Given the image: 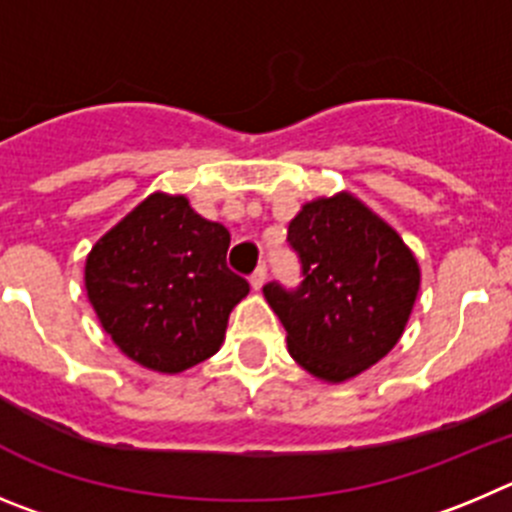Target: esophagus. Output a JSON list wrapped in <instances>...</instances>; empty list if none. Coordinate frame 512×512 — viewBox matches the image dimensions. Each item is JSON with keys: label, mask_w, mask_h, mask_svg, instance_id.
Here are the masks:
<instances>
[{"label": "esophagus", "mask_w": 512, "mask_h": 512, "mask_svg": "<svg viewBox=\"0 0 512 512\" xmlns=\"http://www.w3.org/2000/svg\"><path fill=\"white\" fill-rule=\"evenodd\" d=\"M265 278H267V270H265V265H260L255 270V273L250 275V285H252V290H262V285H265Z\"/></svg>", "instance_id": "34e87169"}]
</instances>
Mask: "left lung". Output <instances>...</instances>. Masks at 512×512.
Masks as SVG:
<instances>
[{
	"label": "left lung",
	"instance_id": "8db88e82",
	"mask_svg": "<svg viewBox=\"0 0 512 512\" xmlns=\"http://www.w3.org/2000/svg\"><path fill=\"white\" fill-rule=\"evenodd\" d=\"M303 283L262 288L285 326L290 357L324 382L377 365L403 336L421 288L411 247L349 191L301 206L288 224Z\"/></svg>",
	"mask_w": 512,
	"mask_h": 512
}]
</instances>
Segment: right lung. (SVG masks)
Wrapping results in <instances>:
<instances>
[{
    "mask_svg": "<svg viewBox=\"0 0 512 512\" xmlns=\"http://www.w3.org/2000/svg\"><path fill=\"white\" fill-rule=\"evenodd\" d=\"M229 232L181 193H150L91 247L84 283L124 357L178 375L219 352L250 283L227 267Z\"/></svg>",
    "mask_w": 512,
    "mask_h": 512,
    "instance_id": "add662e5",
    "label": "right lung"
}]
</instances>
